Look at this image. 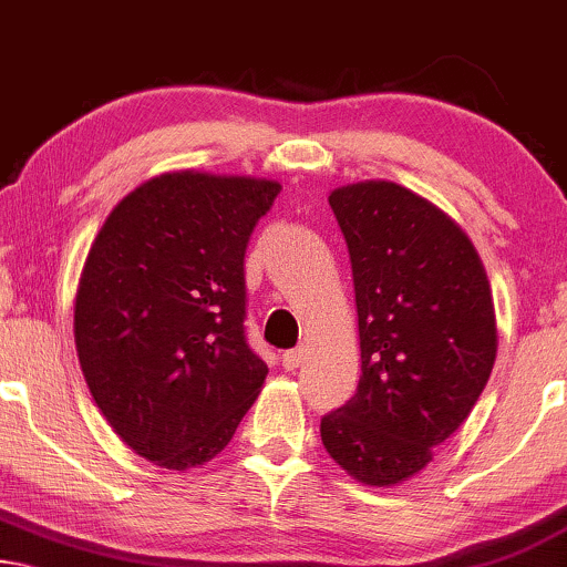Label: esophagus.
<instances>
[{
	"label": "esophagus",
	"instance_id": "obj_1",
	"mask_svg": "<svg viewBox=\"0 0 567 567\" xmlns=\"http://www.w3.org/2000/svg\"><path fill=\"white\" fill-rule=\"evenodd\" d=\"M281 362H284L286 370L293 372L303 362V350H301V347H296V350H286L284 357H281Z\"/></svg>",
	"mask_w": 567,
	"mask_h": 567
}]
</instances>
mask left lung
<instances>
[{
  "label": "left lung",
  "mask_w": 567,
  "mask_h": 567,
  "mask_svg": "<svg viewBox=\"0 0 567 567\" xmlns=\"http://www.w3.org/2000/svg\"><path fill=\"white\" fill-rule=\"evenodd\" d=\"M350 250L362 374L321 417V443L357 482L393 486L433 458L489 380V281L466 233L395 182L329 195Z\"/></svg>",
  "instance_id": "8db88e82"
}]
</instances>
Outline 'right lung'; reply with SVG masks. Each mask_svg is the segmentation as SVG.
I'll use <instances>...</instances> for the list:
<instances>
[{
  "label": "right lung",
  "instance_id": "right-lung-1",
  "mask_svg": "<svg viewBox=\"0 0 567 567\" xmlns=\"http://www.w3.org/2000/svg\"><path fill=\"white\" fill-rule=\"evenodd\" d=\"M281 185L159 174L113 207L75 293V350L113 431L164 468L228 446L268 374L246 337V248Z\"/></svg>",
  "mask_w": 567,
  "mask_h": 567
}]
</instances>
